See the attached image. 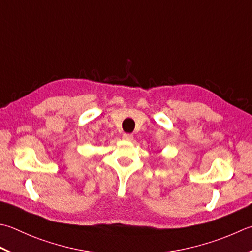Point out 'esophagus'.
I'll return each instance as SVG.
<instances>
[{
  "instance_id": "obj_1",
  "label": "esophagus",
  "mask_w": 252,
  "mask_h": 252,
  "mask_svg": "<svg viewBox=\"0 0 252 252\" xmlns=\"http://www.w3.org/2000/svg\"><path fill=\"white\" fill-rule=\"evenodd\" d=\"M122 139L126 140V141H132L133 135L130 134V133H125V134H123V136H122Z\"/></svg>"
}]
</instances>
